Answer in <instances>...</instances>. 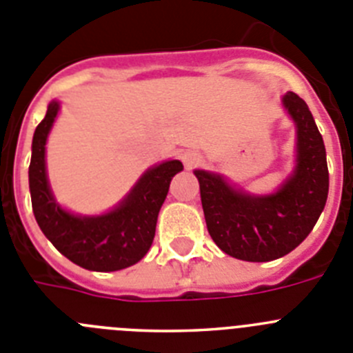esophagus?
Masks as SVG:
<instances>
[{
	"label": "esophagus",
	"instance_id": "obj_1",
	"mask_svg": "<svg viewBox=\"0 0 353 353\" xmlns=\"http://www.w3.org/2000/svg\"><path fill=\"white\" fill-rule=\"evenodd\" d=\"M199 161H201V157H199L196 152H183V154H182V162L185 164L187 170L194 168Z\"/></svg>",
	"mask_w": 353,
	"mask_h": 353
}]
</instances>
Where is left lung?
<instances>
[{
	"label": "left lung",
	"mask_w": 353,
	"mask_h": 353,
	"mask_svg": "<svg viewBox=\"0 0 353 353\" xmlns=\"http://www.w3.org/2000/svg\"><path fill=\"white\" fill-rule=\"evenodd\" d=\"M283 105L297 129V164L274 194H248L221 174L194 171L208 233L221 251L239 260L270 261L292 252L325 207L329 170L322 134L297 93H286Z\"/></svg>",
	"instance_id": "8db88e82"
}]
</instances>
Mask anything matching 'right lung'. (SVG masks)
<instances>
[{
	"mask_svg": "<svg viewBox=\"0 0 353 353\" xmlns=\"http://www.w3.org/2000/svg\"><path fill=\"white\" fill-rule=\"evenodd\" d=\"M60 111L52 101L33 134L30 192L40 230L68 260L88 270L113 272L138 263L154 242L157 215L171 179L183 170L180 161H166L143 173L132 191L108 214L76 215L56 203L46 173V143Z\"/></svg>",
	"mask_w": 353,
	"mask_h": 353,
	"instance_id": "obj_1",
	"label": "right lung"
}]
</instances>
